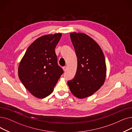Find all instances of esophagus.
<instances>
[{
	"label": "esophagus",
	"mask_w": 132,
	"mask_h": 132,
	"mask_svg": "<svg viewBox=\"0 0 132 132\" xmlns=\"http://www.w3.org/2000/svg\"><path fill=\"white\" fill-rule=\"evenodd\" d=\"M63 70H64V72L66 71V70H67V67H66V66L63 67Z\"/></svg>",
	"instance_id": "1"
}]
</instances>
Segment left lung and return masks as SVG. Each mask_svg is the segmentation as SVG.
Segmentation results:
<instances>
[{"instance_id": "left-lung-1", "label": "left lung", "mask_w": 132, "mask_h": 132, "mask_svg": "<svg viewBox=\"0 0 132 132\" xmlns=\"http://www.w3.org/2000/svg\"><path fill=\"white\" fill-rule=\"evenodd\" d=\"M70 37L78 66L75 77L67 83L71 93L83 99L94 94L104 85L107 71L105 58L99 45L87 34L73 32Z\"/></svg>"}]
</instances>
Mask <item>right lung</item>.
Returning a JSON list of instances; mask_svg holds the SVG:
<instances>
[{"label":"right lung","mask_w":132,"mask_h":132,"mask_svg":"<svg viewBox=\"0 0 132 132\" xmlns=\"http://www.w3.org/2000/svg\"><path fill=\"white\" fill-rule=\"evenodd\" d=\"M61 35L59 33L38 38L28 47L20 62L19 79L36 98L43 99L52 93L64 73L55 52Z\"/></svg>","instance_id":"right-lung-1"}]
</instances>
